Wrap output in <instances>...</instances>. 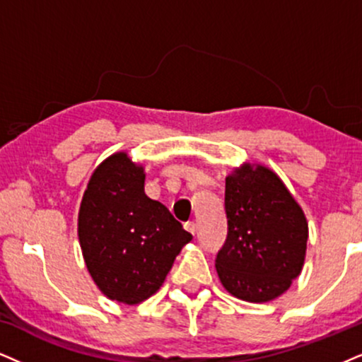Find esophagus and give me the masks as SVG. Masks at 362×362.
<instances>
[{"instance_id":"34e87169","label":"esophagus","mask_w":362,"mask_h":362,"mask_svg":"<svg viewBox=\"0 0 362 362\" xmlns=\"http://www.w3.org/2000/svg\"><path fill=\"white\" fill-rule=\"evenodd\" d=\"M185 228H186V231H189L191 235H194L196 233V223L194 221L185 223Z\"/></svg>"}]
</instances>
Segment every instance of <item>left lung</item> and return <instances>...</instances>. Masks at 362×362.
<instances>
[{
  "label": "left lung",
  "instance_id": "8db88e82",
  "mask_svg": "<svg viewBox=\"0 0 362 362\" xmlns=\"http://www.w3.org/2000/svg\"><path fill=\"white\" fill-rule=\"evenodd\" d=\"M228 236L215 265L231 296L270 302L288 290L305 262L309 225L304 209L263 164L243 163L225 180Z\"/></svg>",
  "mask_w": 362,
  "mask_h": 362
}]
</instances>
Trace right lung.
<instances>
[{
    "label": "right lung",
    "mask_w": 362,
    "mask_h": 362,
    "mask_svg": "<svg viewBox=\"0 0 362 362\" xmlns=\"http://www.w3.org/2000/svg\"><path fill=\"white\" fill-rule=\"evenodd\" d=\"M144 166L120 151L102 160L78 209V242L107 298L136 305L154 296L191 242L169 209L144 193Z\"/></svg>",
    "instance_id": "obj_1"
}]
</instances>
